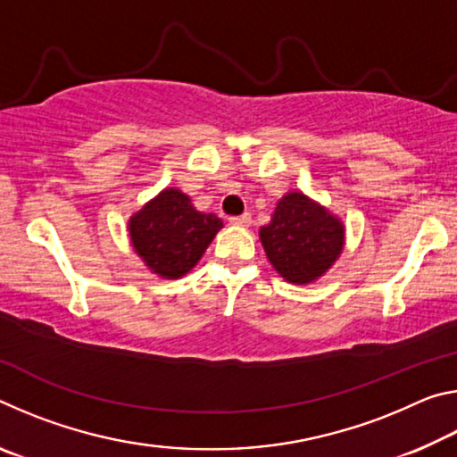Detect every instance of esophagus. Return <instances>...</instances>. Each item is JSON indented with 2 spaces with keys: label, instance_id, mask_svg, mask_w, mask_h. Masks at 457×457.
<instances>
[{
  "label": "esophagus",
  "instance_id": "34e87169",
  "mask_svg": "<svg viewBox=\"0 0 457 457\" xmlns=\"http://www.w3.org/2000/svg\"><path fill=\"white\" fill-rule=\"evenodd\" d=\"M229 223H234V226H242L247 228L252 223L250 213H242V215H234V218H229Z\"/></svg>",
  "mask_w": 457,
  "mask_h": 457
}]
</instances>
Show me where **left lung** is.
<instances>
[{
    "mask_svg": "<svg viewBox=\"0 0 457 457\" xmlns=\"http://www.w3.org/2000/svg\"><path fill=\"white\" fill-rule=\"evenodd\" d=\"M260 242L286 282L311 284L343 252L345 226L303 191H290L278 201L272 221L260 228Z\"/></svg>",
    "mask_w": 457,
    "mask_h": 457,
    "instance_id": "obj_1",
    "label": "left lung"
}]
</instances>
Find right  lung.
I'll return each instance as SVG.
<instances>
[{
	"instance_id": "add662e5",
	"label": "right lung",
	"mask_w": 457,
	"mask_h": 457,
	"mask_svg": "<svg viewBox=\"0 0 457 457\" xmlns=\"http://www.w3.org/2000/svg\"><path fill=\"white\" fill-rule=\"evenodd\" d=\"M223 228L213 213H201L183 191L169 187L129 220L130 244L153 274L175 280L195 268Z\"/></svg>"
}]
</instances>
